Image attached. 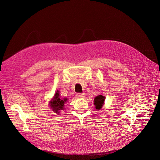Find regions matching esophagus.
I'll return each mask as SVG.
<instances>
[{
    "label": "esophagus",
    "instance_id": "esophagus-1",
    "mask_svg": "<svg viewBox=\"0 0 160 160\" xmlns=\"http://www.w3.org/2000/svg\"><path fill=\"white\" fill-rule=\"evenodd\" d=\"M76 96L78 98H84L85 94L83 93H78V94H77Z\"/></svg>",
    "mask_w": 160,
    "mask_h": 160
}]
</instances>
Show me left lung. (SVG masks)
Masks as SVG:
<instances>
[{
	"mask_svg": "<svg viewBox=\"0 0 160 160\" xmlns=\"http://www.w3.org/2000/svg\"><path fill=\"white\" fill-rule=\"evenodd\" d=\"M104 100H105V97L102 95H99V96H97L96 98H95L94 101V105L96 106V108L98 110H99L102 108V106L104 104Z\"/></svg>",
	"mask_w": 160,
	"mask_h": 160,
	"instance_id": "left-lung-1",
	"label": "left lung"
}]
</instances>
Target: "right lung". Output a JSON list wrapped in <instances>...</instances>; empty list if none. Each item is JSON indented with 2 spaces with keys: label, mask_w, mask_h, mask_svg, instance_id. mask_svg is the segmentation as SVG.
Instances as JSON below:
<instances>
[{
  "label": "right lung",
  "mask_w": 160,
  "mask_h": 160,
  "mask_svg": "<svg viewBox=\"0 0 160 160\" xmlns=\"http://www.w3.org/2000/svg\"><path fill=\"white\" fill-rule=\"evenodd\" d=\"M67 99H61L59 98V91L58 90L56 92L54 97L52 99V101L51 102V107L53 111L58 112V111L59 110H62L64 104L66 102Z\"/></svg>",
  "instance_id": "1"
}]
</instances>
